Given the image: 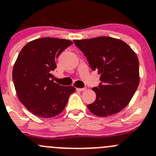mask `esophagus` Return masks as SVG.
I'll list each match as a JSON object with an SVG mask.
<instances>
[{
  "mask_svg": "<svg viewBox=\"0 0 156 156\" xmlns=\"http://www.w3.org/2000/svg\"><path fill=\"white\" fill-rule=\"evenodd\" d=\"M86 90V87H83V88H77V90L78 91H83Z\"/></svg>",
  "mask_w": 156,
  "mask_h": 156,
  "instance_id": "34e87169",
  "label": "esophagus"
}]
</instances>
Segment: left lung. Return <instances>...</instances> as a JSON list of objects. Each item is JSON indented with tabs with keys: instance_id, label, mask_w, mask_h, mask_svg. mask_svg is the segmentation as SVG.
Segmentation results:
<instances>
[{
	"instance_id": "8db88e82",
	"label": "left lung",
	"mask_w": 156,
	"mask_h": 156,
	"mask_svg": "<svg viewBox=\"0 0 156 156\" xmlns=\"http://www.w3.org/2000/svg\"><path fill=\"white\" fill-rule=\"evenodd\" d=\"M73 42L86 56L92 70L101 75L99 87L93 88L96 99L88 105V109L99 117L117 114L128 105L140 81L135 52L125 42L112 37Z\"/></svg>"
}]
</instances>
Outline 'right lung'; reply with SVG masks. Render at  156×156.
<instances>
[{
	"instance_id": "right-lung-1",
	"label": "right lung",
	"mask_w": 156,
	"mask_h": 156,
	"mask_svg": "<svg viewBox=\"0 0 156 156\" xmlns=\"http://www.w3.org/2000/svg\"><path fill=\"white\" fill-rule=\"evenodd\" d=\"M72 44L63 39H37L26 44L17 57L12 69L15 89L21 102L37 117L60 114L75 91L73 86H60L51 79L56 59Z\"/></svg>"
}]
</instances>
